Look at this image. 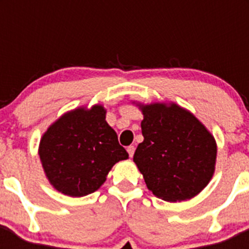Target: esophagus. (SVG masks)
<instances>
[{"label": "esophagus", "mask_w": 249, "mask_h": 249, "mask_svg": "<svg viewBox=\"0 0 249 249\" xmlns=\"http://www.w3.org/2000/svg\"><path fill=\"white\" fill-rule=\"evenodd\" d=\"M135 146H128V148H127V152H128L129 157H133V155H135Z\"/></svg>", "instance_id": "1"}]
</instances>
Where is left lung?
Wrapping results in <instances>:
<instances>
[{"mask_svg": "<svg viewBox=\"0 0 249 249\" xmlns=\"http://www.w3.org/2000/svg\"><path fill=\"white\" fill-rule=\"evenodd\" d=\"M144 140L133 160L147 188L167 202L198 195L214 172L217 146L206 127L179 106H142Z\"/></svg>", "mask_w": 249, "mask_h": 249, "instance_id": "1", "label": "left lung"}]
</instances>
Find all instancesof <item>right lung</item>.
Wrapping results in <instances>:
<instances>
[{"label": "right lung", "instance_id": "add662e5", "mask_svg": "<svg viewBox=\"0 0 249 249\" xmlns=\"http://www.w3.org/2000/svg\"><path fill=\"white\" fill-rule=\"evenodd\" d=\"M39 158L51 184L71 197L97 191L114 163L128 158L102 106L63 114L39 143Z\"/></svg>", "mask_w": 249, "mask_h": 249}]
</instances>
